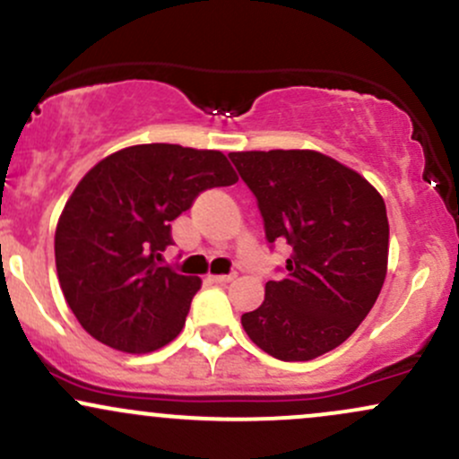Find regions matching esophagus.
Wrapping results in <instances>:
<instances>
[{"mask_svg": "<svg viewBox=\"0 0 459 459\" xmlns=\"http://www.w3.org/2000/svg\"><path fill=\"white\" fill-rule=\"evenodd\" d=\"M209 279L218 285H226L235 279V274H213V276H209Z\"/></svg>", "mask_w": 459, "mask_h": 459, "instance_id": "1", "label": "esophagus"}]
</instances>
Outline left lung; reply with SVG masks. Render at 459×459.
<instances>
[{
    "instance_id": "8db88e82",
    "label": "left lung",
    "mask_w": 459,
    "mask_h": 459,
    "mask_svg": "<svg viewBox=\"0 0 459 459\" xmlns=\"http://www.w3.org/2000/svg\"><path fill=\"white\" fill-rule=\"evenodd\" d=\"M229 156L255 194L265 239L291 246L285 276L265 283L264 303L241 325L276 359H316L351 337L384 287V198L364 176L314 150Z\"/></svg>"
}]
</instances>
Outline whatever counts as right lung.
<instances>
[{
    "mask_svg": "<svg viewBox=\"0 0 459 459\" xmlns=\"http://www.w3.org/2000/svg\"><path fill=\"white\" fill-rule=\"evenodd\" d=\"M238 174L218 150L174 143L124 148L74 189L54 238L65 300L82 329L124 352H150L183 331L198 276L160 265L172 221Z\"/></svg>",
    "mask_w": 459,
    "mask_h": 459,
    "instance_id": "add662e5",
    "label": "right lung"
}]
</instances>
